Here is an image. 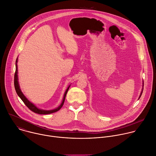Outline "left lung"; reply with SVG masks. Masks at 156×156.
Listing matches in <instances>:
<instances>
[{
    "mask_svg": "<svg viewBox=\"0 0 156 156\" xmlns=\"http://www.w3.org/2000/svg\"><path fill=\"white\" fill-rule=\"evenodd\" d=\"M144 86V82L143 81V87ZM143 88H142V91H141V94H140V97H139V98L138 99H140V98L141 97V95H142V93H143Z\"/></svg>",
    "mask_w": 156,
    "mask_h": 156,
    "instance_id": "obj_1",
    "label": "left lung"
}]
</instances>
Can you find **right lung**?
<instances>
[{"label":"right lung","mask_w":156,"mask_h":156,"mask_svg":"<svg viewBox=\"0 0 156 156\" xmlns=\"http://www.w3.org/2000/svg\"><path fill=\"white\" fill-rule=\"evenodd\" d=\"M17 62H18V58H16V71H15V77H14V85H15V88L16 90V92L17 93V95L19 96V97L21 99V100L24 102V103L25 104V105L30 110L32 111L33 112L37 113V114H51L53 112H55L58 111H59L62 106H63L65 100V98L67 94V92L71 86V85H69V87H68V88L66 89L65 95L63 97V101H62L61 104L56 109H54L53 110H43V109H39L37 106H36L33 103H32L31 102H30L27 98L26 97L23 95V93H22L20 88V85L18 83V66H17Z\"/></svg>","instance_id":"right-lung-1"}]
</instances>
